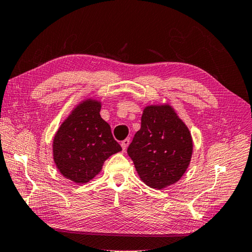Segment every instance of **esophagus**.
<instances>
[{"mask_svg":"<svg viewBox=\"0 0 252 252\" xmlns=\"http://www.w3.org/2000/svg\"><path fill=\"white\" fill-rule=\"evenodd\" d=\"M129 142H130V139H125V140H123L122 141V143H121V145H122V149H123V151H125L126 149H127V147H128V144H129Z\"/></svg>","mask_w":252,"mask_h":252,"instance_id":"obj_1","label":"esophagus"}]
</instances>
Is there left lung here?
Listing matches in <instances>:
<instances>
[{
	"mask_svg": "<svg viewBox=\"0 0 252 252\" xmlns=\"http://www.w3.org/2000/svg\"><path fill=\"white\" fill-rule=\"evenodd\" d=\"M127 153L148 187L165 189L188 169L193 153L191 132L170 104L147 105Z\"/></svg>",
	"mask_w": 252,
	"mask_h": 252,
	"instance_id": "obj_1",
	"label": "left lung"
}]
</instances>
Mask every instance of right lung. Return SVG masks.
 <instances>
[{
	"instance_id": "right-lung-1",
	"label": "right lung",
	"mask_w": 252,
	"mask_h": 252,
	"mask_svg": "<svg viewBox=\"0 0 252 252\" xmlns=\"http://www.w3.org/2000/svg\"><path fill=\"white\" fill-rule=\"evenodd\" d=\"M101 102L87 98L76 105L58 128L53 158L61 175L76 184L91 181L111 155L122 151L101 116Z\"/></svg>"
}]
</instances>
